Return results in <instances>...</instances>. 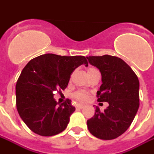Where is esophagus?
Here are the masks:
<instances>
[{"label":"esophagus","mask_w":154,"mask_h":154,"mask_svg":"<svg viewBox=\"0 0 154 154\" xmlns=\"http://www.w3.org/2000/svg\"><path fill=\"white\" fill-rule=\"evenodd\" d=\"M76 108H77V109H83V108H84V105L81 104V103H77V105H76Z\"/></svg>","instance_id":"obj_1"}]
</instances>
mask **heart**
Instances as JSON below:
<instances>
[{"instance_id":"heart-1","label":"heart","mask_w":154,"mask_h":154,"mask_svg":"<svg viewBox=\"0 0 154 154\" xmlns=\"http://www.w3.org/2000/svg\"><path fill=\"white\" fill-rule=\"evenodd\" d=\"M96 70L94 68H89L87 69V73L91 72ZM72 97L77 101H80V102H86L89 99V94L85 91H77L72 94Z\"/></svg>"}]
</instances>
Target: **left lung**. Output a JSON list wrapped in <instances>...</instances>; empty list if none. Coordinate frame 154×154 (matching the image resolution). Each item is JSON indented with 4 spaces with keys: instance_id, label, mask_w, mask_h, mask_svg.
<instances>
[{
    "instance_id": "1",
    "label": "left lung",
    "mask_w": 154,
    "mask_h": 154,
    "mask_svg": "<svg viewBox=\"0 0 154 154\" xmlns=\"http://www.w3.org/2000/svg\"><path fill=\"white\" fill-rule=\"evenodd\" d=\"M100 69L102 85L97 91L98 101L108 102L103 112L96 107L87 120L89 131L101 140H113L129 128L140 106V82L136 74L123 60L116 56L86 57Z\"/></svg>"
}]
</instances>
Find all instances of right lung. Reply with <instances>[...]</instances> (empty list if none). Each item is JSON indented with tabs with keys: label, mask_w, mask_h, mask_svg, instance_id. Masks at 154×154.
<instances>
[{
	"label": "right lung",
	"mask_w": 154,
	"mask_h": 154,
	"mask_svg": "<svg viewBox=\"0 0 154 154\" xmlns=\"http://www.w3.org/2000/svg\"><path fill=\"white\" fill-rule=\"evenodd\" d=\"M82 64L87 67L86 57L45 54L31 60L16 83V107L20 118L37 135L52 136L63 131L75 111L71 100L58 105L55 92L68 86L72 72Z\"/></svg>",
	"instance_id": "obj_1"
}]
</instances>
